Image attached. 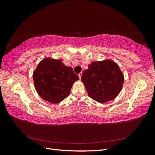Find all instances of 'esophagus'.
Returning a JSON list of instances; mask_svg holds the SVG:
<instances>
[{"label":"esophagus","instance_id":"34e87169","mask_svg":"<svg viewBox=\"0 0 155 155\" xmlns=\"http://www.w3.org/2000/svg\"><path fill=\"white\" fill-rule=\"evenodd\" d=\"M81 76H82V73L81 72H80V73L78 74V76H79V79H80L81 78Z\"/></svg>","mask_w":155,"mask_h":155}]
</instances>
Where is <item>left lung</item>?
Instances as JSON below:
<instances>
[{
    "mask_svg": "<svg viewBox=\"0 0 155 155\" xmlns=\"http://www.w3.org/2000/svg\"><path fill=\"white\" fill-rule=\"evenodd\" d=\"M83 72L81 81L88 96L104 104L118 96L124 85V76L116 63L107 59L92 61Z\"/></svg>",
    "mask_w": 155,
    "mask_h": 155,
    "instance_id": "1",
    "label": "left lung"
}]
</instances>
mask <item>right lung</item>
Instances as JSON below:
<instances>
[{"label": "right lung", "mask_w": 155, "mask_h": 155, "mask_svg": "<svg viewBox=\"0 0 155 155\" xmlns=\"http://www.w3.org/2000/svg\"><path fill=\"white\" fill-rule=\"evenodd\" d=\"M35 90L39 96L51 104H58L67 97L79 77L61 59L46 58L33 72Z\"/></svg>", "instance_id": "add662e5"}]
</instances>
